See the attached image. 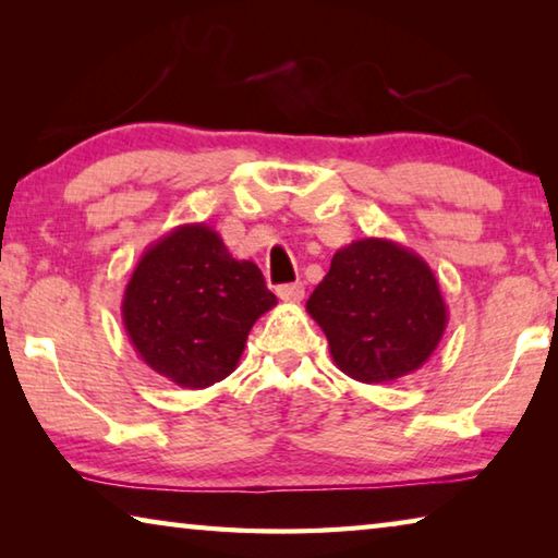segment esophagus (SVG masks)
<instances>
[{"instance_id":"obj_1","label":"esophagus","mask_w":558,"mask_h":558,"mask_svg":"<svg viewBox=\"0 0 558 558\" xmlns=\"http://www.w3.org/2000/svg\"><path fill=\"white\" fill-rule=\"evenodd\" d=\"M276 292L282 302H300L302 295H305V286L302 282H288V286H280Z\"/></svg>"}]
</instances>
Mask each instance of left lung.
Returning <instances> with one entry per match:
<instances>
[{
  "instance_id": "left-lung-1",
  "label": "left lung",
  "mask_w": 558,
  "mask_h": 558,
  "mask_svg": "<svg viewBox=\"0 0 558 558\" xmlns=\"http://www.w3.org/2000/svg\"><path fill=\"white\" fill-rule=\"evenodd\" d=\"M339 372L362 384L396 381L428 362L448 327L436 276L418 253L389 239L339 248L307 300Z\"/></svg>"
}]
</instances>
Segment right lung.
<instances>
[{
	"label": "right lung",
	"instance_id": "1",
	"mask_svg": "<svg viewBox=\"0 0 558 558\" xmlns=\"http://www.w3.org/2000/svg\"><path fill=\"white\" fill-rule=\"evenodd\" d=\"M276 305L256 263L235 260L211 226L184 223L132 270L122 325L149 369L206 389L239 366L251 327Z\"/></svg>",
	"mask_w": 558,
	"mask_h": 558
}]
</instances>
